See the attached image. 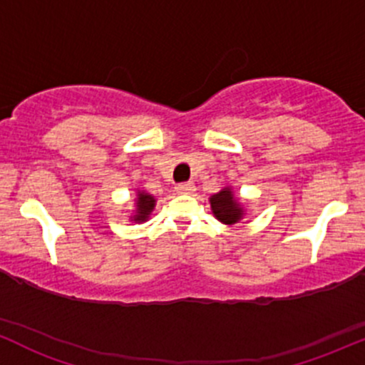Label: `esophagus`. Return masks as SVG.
<instances>
[{
	"label": "esophagus",
	"instance_id": "obj_1",
	"mask_svg": "<svg viewBox=\"0 0 365 365\" xmlns=\"http://www.w3.org/2000/svg\"><path fill=\"white\" fill-rule=\"evenodd\" d=\"M176 192H178V194H192V192H195V185L192 182L180 183V185H176Z\"/></svg>",
	"mask_w": 365,
	"mask_h": 365
}]
</instances>
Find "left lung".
<instances>
[{
	"label": "left lung",
	"mask_w": 365,
	"mask_h": 365,
	"mask_svg": "<svg viewBox=\"0 0 365 365\" xmlns=\"http://www.w3.org/2000/svg\"><path fill=\"white\" fill-rule=\"evenodd\" d=\"M210 206H212L213 217L224 225H236L245 218V205L241 199L234 194L232 187H224L220 192L213 194L210 197Z\"/></svg>",
	"instance_id": "obj_1"
}]
</instances>
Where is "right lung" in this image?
I'll use <instances>...</instances> for the list:
<instances>
[{
	"label": "right lung",
	"instance_id": "1",
	"mask_svg": "<svg viewBox=\"0 0 365 365\" xmlns=\"http://www.w3.org/2000/svg\"><path fill=\"white\" fill-rule=\"evenodd\" d=\"M155 202L157 199L150 192L136 189V194H134V210L129 220L134 222V224H143V222H147L153 210H155Z\"/></svg>",
	"mask_w": 365,
	"mask_h": 365
}]
</instances>
